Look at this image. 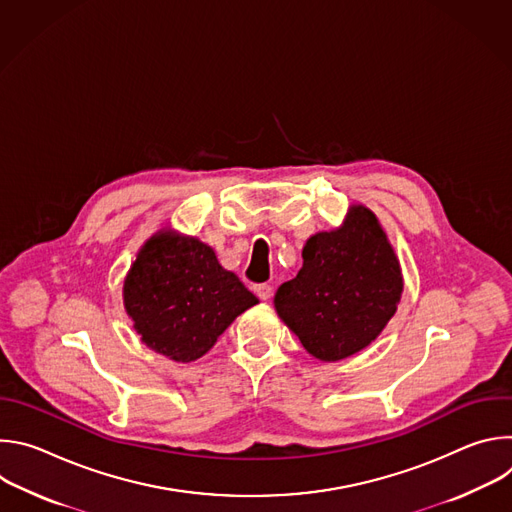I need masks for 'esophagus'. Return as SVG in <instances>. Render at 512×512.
<instances>
[{"mask_svg":"<svg viewBox=\"0 0 512 512\" xmlns=\"http://www.w3.org/2000/svg\"><path fill=\"white\" fill-rule=\"evenodd\" d=\"M255 294L261 298V300H269L271 294H273V287L269 283H259L255 285Z\"/></svg>","mask_w":512,"mask_h":512,"instance_id":"esophagus-1","label":"esophagus"}]
</instances>
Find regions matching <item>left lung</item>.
<instances>
[{
    "mask_svg": "<svg viewBox=\"0 0 512 512\" xmlns=\"http://www.w3.org/2000/svg\"><path fill=\"white\" fill-rule=\"evenodd\" d=\"M302 259L298 275L275 294L279 318L324 362L369 346L393 318L403 291L399 261L377 216L352 206L340 229L308 239Z\"/></svg>",
    "mask_w": 512,
    "mask_h": 512,
    "instance_id": "8db88e82",
    "label": "left lung"
}]
</instances>
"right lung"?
Instances as JSON below:
<instances>
[{"instance_id":"1","label":"right lung","mask_w":512,"mask_h":512,"mask_svg":"<svg viewBox=\"0 0 512 512\" xmlns=\"http://www.w3.org/2000/svg\"><path fill=\"white\" fill-rule=\"evenodd\" d=\"M133 328L152 350L178 362L206 354L257 298L198 239L172 231L139 251L123 285Z\"/></svg>"}]
</instances>
